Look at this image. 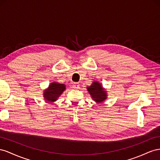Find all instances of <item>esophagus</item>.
<instances>
[{
  "instance_id": "1",
  "label": "esophagus",
  "mask_w": 160,
  "mask_h": 160,
  "mask_svg": "<svg viewBox=\"0 0 160 160\" xmlns=\"http://www.w3.org/2000/svg\"><path fill=\"white\" fill-rule=\"evenodd\" d=\"M79 83L78 82H74V84H73V85H72V86H73V88H79Z\"/></svg>"
}]
</instances>
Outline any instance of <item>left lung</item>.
Instances as JSON below:
<instances>
[{
	"label": "left lung",
	"instance_id": "left-lung-1",
	"mask_svg": "<svg viewBox=\"0 0 160 160\" xmlns=\"http://www.w3.org/2000/svg\"><path fill=\"white\" fill-rule=\"evenodd\" d=\"M91 97L97 102H102L107 98V94L102 88L101 84L94 82L90 86L87 88Z\"/></svg>",
	"mask_w": 160,
	"mask_h": 160
}]
</instances>
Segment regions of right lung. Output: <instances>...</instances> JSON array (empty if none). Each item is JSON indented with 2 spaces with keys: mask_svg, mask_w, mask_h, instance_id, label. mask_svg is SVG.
I'll return each mask as SVG.
<instances>
[{
  "mask_svg": "<svg viewBox=\"0 0 160 160\" xmlns=\"http://www.w3.org/2000/svg\"><path fill=\"white\" fill-rule=\"evenodd\" d=\"M66 89V86L63 84L53 82L49 86L48 89L44 92V98L48 102L56 101L58 98Z\"/></svg>",
  "mask_w": 160,
  "mask_h": 160,
  "instance_id": "right-lung-1",
  "label": "right lung"
}]
</instances>
